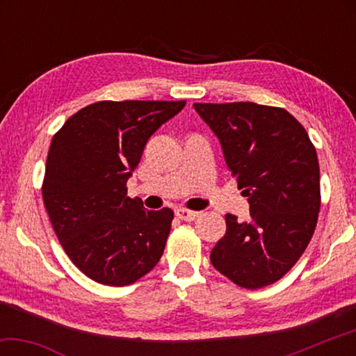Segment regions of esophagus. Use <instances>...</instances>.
Segmentation results:
<instances>
[{
  "mask_svg": "<svg viewBox=\"0 0 356 356\" xmlns=\"http://www.w3.org/2000/svg\"><path fill=\"white\" fill-rule=\"evenodd\" d=\"M176 215L184 221H193L197 215H200V212H193V210H186V209H177Z\"/></svg>",
  "mask_w": 356,
  "mask_h": 356,
  "instance_id": "34e87169",
  "label": "esophagus"
}]
</instances>
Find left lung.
Segmentation results:
<instances>
[{
    "mask_svg": "<svg viewBox=\"0 0 356 356\" xmlns=\"http://www.w3.org/2000/svg\"><path fill=\"white\" fill-rule=\"evenodd\" d=\"M193 106L218 138L227 170L250 204L248 221L226 215V234L210 262L240 287L273 284L314 234L321 210L316 149L303 125L282 108L252 102Z\"/></svg>",
    "mask_w": 356,
    "mask_h": 356,
    "instance_id": "obj_1",
    "label": "left lung"
}]
</instances>
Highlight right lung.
<instances>
[{
  "instance_id": "1",
  "label": "right lung",
  "mask_w": 356,
  "mask_h": 356,
  "mask_svg": "<svg viewBox=\"0 0 356 356\" xmlns=\"http://www.w3.org/2000/svg\"><path fill=\"white\" fill-rule=\"evenodd\" d=\"M186 102H97L53 136L42 196L70 261L105 286H127L163 254L171 209L146 210L127 196V180L149 138Z\"/></svg>"
}]
</instances>
